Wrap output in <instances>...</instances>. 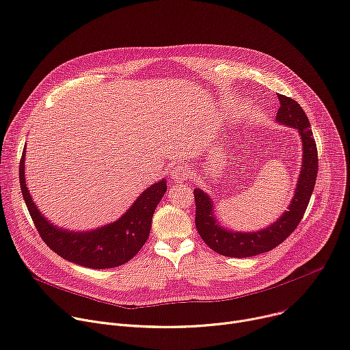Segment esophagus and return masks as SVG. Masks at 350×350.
<instances>
[{
	"label": "esophagus",
	"mask_w": 350,
	"mask_h": 350,
	"mask_svg": "<svg viewBox=\"0 0 350 350\" xmlns=\"http://www.w3.org/2000/svg\"><path fill=\"white\" fill-rule=\"evenodd\" d=\"M172 177L176 183H183L189 178V172L185 166H176L172 172Z\"/></svg>",
	"instance_id": "34e87169"
}]
</instances>
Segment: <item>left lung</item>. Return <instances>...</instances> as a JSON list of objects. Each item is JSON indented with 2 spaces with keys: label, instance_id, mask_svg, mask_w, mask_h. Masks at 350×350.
Returning a JSON list of instances; mask_svg holds the SVG:
<instances>
[{
  "label": "left lung",
  "instance_id": "8db88e82",
  "mask_svg": "<svg viewBox=\"0 0 350 350\" xmlns=\"http://www.w3.org/2000/svg\"><path fill=\"white\" fill-rule=\"evenodd\" d=\"M278 99L280 106L276 113V120L280 124L296 129L303 141V167L292 204L289 211H286L269 228L252 233H234L225 230L216 224L212 212V201L202 189H194L197 230L204 243L221 256L245 258L273 250L296 230L310 202L317 173H319V152H317L312 131L310 130V121L296 100L284 94H278Z\"/></svg>",
  "mask_w": 350,
  "mask_h": 350
}]
</instances>
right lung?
Here are the masks:
<instances>
[{"instance_id":"add662e5","label":"right lung","mask_w":350,"mask_h":350,"mask_svg":"<svg viewBox=\"0 0 350 350\" xmlns=\"http://www.w3.org/2000/svg\"><path fill=\"white\" fill-rule=\"evenodd\" d=\"M19 181L30 217L50 250L67 261L93 269L116 268L137 256L149 237L153 212L167 188L165 180L154 183L114 224L77 233L55 228L38 211L25 184V149L19 163Z\"/></svg>"}]
</instances>
